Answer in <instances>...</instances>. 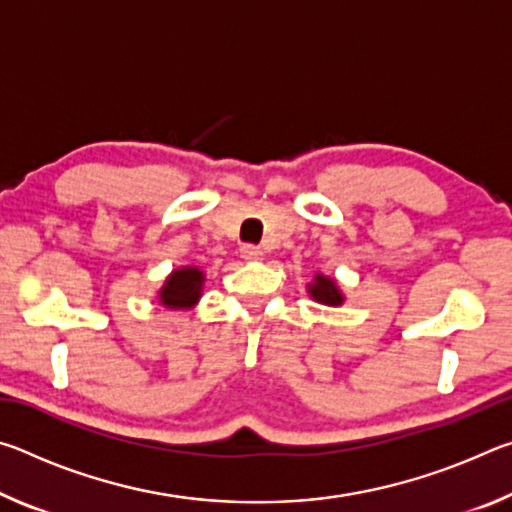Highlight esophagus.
<instances>
[{
    "instance_id": "34e87169",
    "label": "esophagus",
    "mask_w": 512,
    "mask_h": 512,
    "mask_svg": "<svg viewBox=\"0 0 512 512\" xmlns=\"http://www.w3.org/2000/svg\"><path fill=\"white\" fill-rule=\"evenodd\" d=\"M241 257L244 259H248V262H253V259H259L262 257V250H259L257 246H253V244H246V246H241Z\"/></svg>"
}]
</instances>
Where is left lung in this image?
I'll return each instance as SVG.
<instances>
[{
    "instance_id": "left-lung-1",
    "label": "left lung",
    "mask_w": 512,
    "mask_h": 512,
    "mask_svg": "<svg viewBox=\"0 0 512 512\" xmlns=\"http://www.w3.org/2000/svg\"><path fill=\"white\" fill-rule=\"evenodd\" d=\"M307 291H309L311 298L320 302V305H327V307H339V305H343V300H345L341 289L336 287V282L332 280V277H327L323 273H316L314 282L307 284Z\"/></svg>"
}]
</instances>
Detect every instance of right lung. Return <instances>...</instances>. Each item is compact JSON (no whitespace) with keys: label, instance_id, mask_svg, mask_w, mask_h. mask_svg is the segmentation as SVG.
Returning <instances> with one entry per match:
<instances>
[{"label":"right lung","instance_id":"add662e5","mask_svg":"<svg viewBox=\"0 0 512 512\" xmlns=\"http://www.w3.org/2000/svg\"><path fill=\"white\" fill-rule=\"evenodd\" d=\"M205 275L196 266L176 268L160 289L158 298L164 307L169 309H192L198 298H201Z\"/></svg>","mask_w":512,"mask_h":512}]
</instances>
